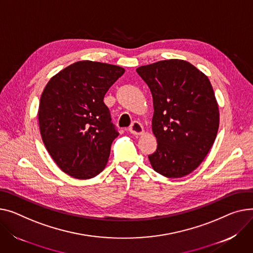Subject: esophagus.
<instances>
[{"mask_svg": "<svg viewBox=\"0 0 253 253\" xmlns=\"http://www.w3.org/2000/svg\"><path fill=\"white\" fill-rule=\"evenodd\" d=\"M129 131H130V133L133 134V135H136V136L142 135V134L144 133V129L139 122H133V124L129 128Z\"/></svg>", "mask_w": 253, "mask_h": 253, "instance_id": "34e87169", "label": "esophagus"}]
</instances>
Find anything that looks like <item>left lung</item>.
Here are the masks:
<instances>
[{
  "label": "left lung",
  "mask_w": 253,
  "mask_h": 253,
  "mask_svg": "<svg viewBox=\"0 0 253 253\" xmlns=\"http://www.w3.org/2000/svg\"><path fill=\"white\" fill-rule=\"evenodd\" d=\"M154 99L151 129L158 148L148 156L153 169L167 178L193 172L211 150L220 111L208 76L187 61L171 59L138 67Z\"/></svg>",
  "instance_id": "8db88e82"
}]
</instances>
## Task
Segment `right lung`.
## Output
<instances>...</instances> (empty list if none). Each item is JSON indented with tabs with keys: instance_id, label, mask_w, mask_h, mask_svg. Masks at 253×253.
Listing matches in <instances>:
<instances>
[{
	"instance_id": "obj_1",
	"label": "right lung",
	"mask_w": 253,
	"mask_h": 253,
	"mask_svg": "<svg viewBox=\"0 0 253 253\" xmlns=\"http://www.w3.org/2000/svg\"><path fill=\"white\" fill-rule=\"evenodd\" d=\"M125 69L78 61L49 79L40 100L42 142L60 169L76 179L97 176L107 166L118 133L104 96Z\"/></svg>"
}]
</instances>
